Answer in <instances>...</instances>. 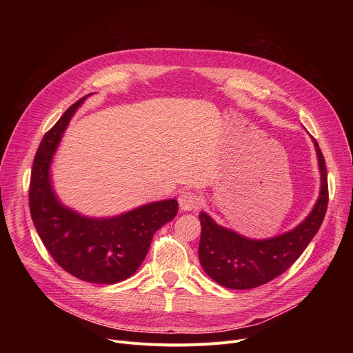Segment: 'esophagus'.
Segmentation results:
<instances>
[{"label":"esophagus","instance_id":"34e87169","mask_svg":"<svg viewBox=\"0 0 353 353\" xmlns=\"http://www.w3.org/2000/svg\"><path fill=\"white\" fill-rule=\"evenodd\" d=\"M201 203H203L201 197L190 190H184L179 196V205L183 210H186V212L197 210L201 206Z\"/></svg>","mask_w":353,"mask_h":353}]
</instances>
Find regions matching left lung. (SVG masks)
Listing matches in <instances>:
<instances>
[{
    "instance_id": "1",
    "label": "left lung",
    "mask_w": 353,
    "mask_h": 353,
    "mask_svg": "<svg viewBox=\"0 0 353 353\" xmlns=\"http://www.w3.org/2000/svg\"><path fill=\"white\" fill-rule=\"evenodd\" d=\"M316 147L321 169V194L316 205L299 226L281 236L263 240L248 239L219 226L206 213H200V265L214 282L229 289H253L286 272L318 233L327 209V174L323 154Z\"/></svg>"
}]
</instances>
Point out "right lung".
Here are the masks:
<instances>
[{
    "label": "right lung",
    "instance_id": "add662e5",
    "mask_svg": "<svg viewBox=\"0 0 353 353\" xmlns=\"http://www.w3.org/2000/svg\"><path fill=\"white\" fill-rule=\"evenodd\" d=\"M85 97L72 104L44 134L34 157L30 213L46 249L65 272L80 281L113 285L133 276L143 263L154 233L176 217V199L148 203L110 219H91L55 196L50 164L63 133Z\"/></svg>",
    "mask_w": 353,
    "mask_h": 353
}]
</instances>
